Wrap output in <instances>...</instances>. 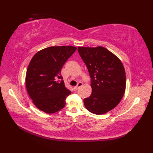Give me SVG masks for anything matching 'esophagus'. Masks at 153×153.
Wrapping results in <instances>:
<instances>
[{"label":"esophagus","mask_w":153,"mask_h":153,"mask_svg":"<svg viewBox=\"0 0 153 153\" xmlns=\"http://www.w3.org/2000/svg\"><path fill=\"white\" fill-rule=\"evenodd\" d=\"M82 85H83V83H82V82H79L78 84H77V85L76 86H75V87H74V89L75 91H76V90L78 89L80 87H82Z\"/></svg>","instance_id":"1"}]
</instances>
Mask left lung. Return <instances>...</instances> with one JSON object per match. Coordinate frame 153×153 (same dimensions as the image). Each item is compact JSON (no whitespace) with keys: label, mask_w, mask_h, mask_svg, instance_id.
<instances>
[{"label":"left lung","mask_w":153,"mask_h":153,"mask_svg":"<svg viewBox=\"0 0 153 153\" xmlns=\"http://www.w3.org/2000/svg\"><path fill=\"white\" fill-rule=\"evenodd\" d=\"M77 50L91 78V95L83 100L85 108L95 114L108 112L118 105L125 93L124 67L105 47H78Z\"/></svg>","instance_id":"8db88e82"}]
</instances>
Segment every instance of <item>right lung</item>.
I'll list each match as a JSON object with an SVG mask.
<instances>
[{
    "label": "right lung",
    "instance_id": "right-lung-1",
    "mask_svg": "<svg viewBox=\"0 0 153 153\" xmlns=\"http://www.w3.org/2000/svg\"><path fill=\"white\" fill-rule=\"evenodd\" d=\"M76 49L72 46L50 47L37 52L31 58L25 86L37 108L52 114L64 107L71 91L64 85L61 70Z\"/></svg>",
    "mask_w": 153,
    "mask_h": 153
}]
</instances>
